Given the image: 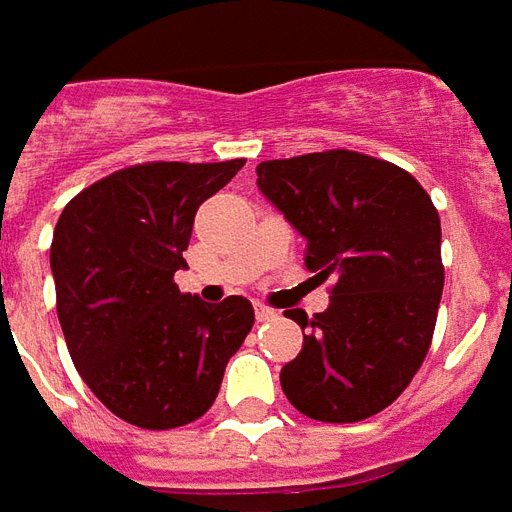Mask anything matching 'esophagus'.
<instances>
[{
    "label": "esophagus",
    "instance_id": "esophagus-1",
    "mask_svg": "<svg viewBox=\"0 0 512 512\" xmlns=\"http://www.w3.org/2000/svg\"><path fill=\"white\" fill-rule=\"evenodd\" d=\"M275 317H278V314H275L273 308L262 306V303H256V320L270 322V320H275Z\"/></svg>",
    "mask_w": 512,
    "mask_h": 512
}]
</instances>
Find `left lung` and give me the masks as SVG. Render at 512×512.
<instances>
[{
	"mask_svg": "<svg viewBox=\"0 0 512 512\" xmlns=\"http://www.w3.org/2000/svg\"><path fill=\"white\" fill-rule=\"evenodd\" d=\"M256 184L306 237V267L333 278L331 306L289 311L303 350L281 389L317 422H361L400 397L419 372L444 292L441 220L408 170L358 151L270 159Z\"/></svg>",
	"mask_w": 512,
	"mask_h": 512,
	"instance_id": "8db88e82",
	"label": "left lung"
}]
</instances>
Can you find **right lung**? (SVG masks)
I'll return each mask as SVG.
<instances>
[{"instance_id": "right-lung-1", "label": "right lung", "mask_w": 512, "mask_h": 512, "mask_svg": "<svg viewBox=\"0 0 512 512\" xmlns=\"http://www.w3.org/2000/svg\"><path fill=\"white\" fill-rule=\"evenodd\" d=\"M245 159L146 162L90 184L54 226L57 317L76 372L118 419L170 430L201 419L253 328L248 297L204 303L173 275L195 212Z\"/></svg>"}]
</instances>
